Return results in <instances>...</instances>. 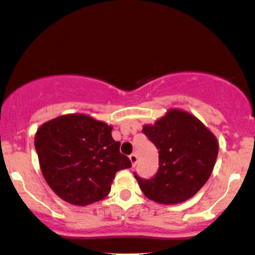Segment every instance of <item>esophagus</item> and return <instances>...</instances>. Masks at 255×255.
<instances>
[{
  "instance_id": "obj_1",
  "label": "esophagus",
  "mask_w": 255,
  "mask_h": 255,
  "mask_svg": "<svg viewBox=\"0 0 255 255\" xmlns=\"http://www.w3.org/2000/svg\"><path fill=\"white\" fill-rule=\"evenodd\" d=\"M128 158H130L131 164H132V166L136 165V163H137V155H136V153H131V155L128 156Z\"/></svg>"
}]
</instances>
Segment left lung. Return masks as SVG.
<instances>
[{
    "label": "left lung",
    "mask_w": 255,
    "mask_h": 255,
    "mask_svg": "<svg viewBox=\"0 0 255 255\" xmlns=\"http://www.w3.org/2000/svg\"><path fill=\"white\" fill-rule=\"evenodd\" d=\"M142 132L158 150L159 168L150 180L134 174L147 199L162 204L189 200L208 181L214 169L219 143L214 133L195 116L171 109Z\"/></svg>",
    "instance_id": "left-lung-1"
}]
</instances>
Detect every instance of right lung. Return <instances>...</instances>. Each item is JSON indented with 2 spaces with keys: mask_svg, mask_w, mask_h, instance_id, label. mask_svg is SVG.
I'll use <instances>...</instances> for the list:
<instances>
[{
  "mask_svg": "<svg viewBox=\"0 0 255 255\" xmlns=\"http://www.w3.org/2000/svg\"><path fill=\"white\" fill-rule=\"evenodd\" d=\"M112 127L87 115H65L45 123L35 133L41 171L51 189L74 206L106 197L116 172L131 168Z\"/></svg>",
  "mask_w": 255,
  "mask_h": 255,
  "instance_id": "obj_1",
  "label": "right lung"
}]
</instances>
